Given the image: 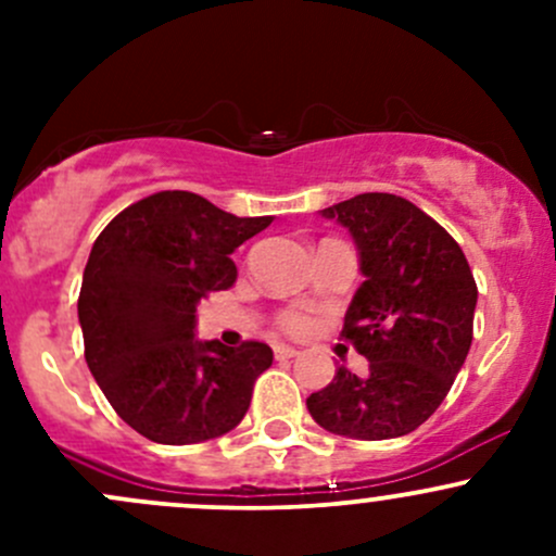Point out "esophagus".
I'll use <instances>...</instances> for the list:
<instances>
[{
	"label": "esophagus",
	"mask_w": 556,
	"mask_h": 556,
	"mask_svg": "<svg viewBox=\"0 0 556 556\" xmlns=\"http://www.w3.org/2000/svg\"><path fill=\"white\" fill-rule=\"evenodd\" d=\"M295 355H299V350H295V346H288V344L274 346V357H277V361H290V357H295Z\"/></svg>",
	"instance_id": "1"
}]
</instances>
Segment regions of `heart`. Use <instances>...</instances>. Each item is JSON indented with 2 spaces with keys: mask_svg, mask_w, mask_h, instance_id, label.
<instances>
[{
  "mask_svg": "<svg viewBox=\"0 0 556 556\" xmlns=\"http://www.w3.org/2000/svg\"><path fill=\"white\" fill-rule=\"evenodd\" d=\"M306 325H309V317L301 312H288L282 317V328L290 330V333H301V330H306Z\"/></svg>",
  "mask_w": 556,
  "mask_h": 556,
  "instance_id": "obj_1",
  "label": "heart"
}]
</instances>
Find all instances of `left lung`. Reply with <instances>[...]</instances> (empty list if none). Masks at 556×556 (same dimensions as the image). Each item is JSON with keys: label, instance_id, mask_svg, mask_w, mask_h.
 Here are the masks:
<instances>
[{"label": "left lung", "instance_id": "obj_1", "mask_svg": "<svg viewBox=\"0 0 556 556\" xmlns=\"http://www.w3.org/2000/svg\"><path fill=\"white\" fill-rule=\"evenodd\" d=\"M350 231L363 282L344 336L368 361L363 377L339 366L306 408L319 428L384 441L417 430L444 403L473 341L479 290L463 250L412 201L361 193L319 210Z\"/></svg>", "mask_w": 556, "mask_h": 556}]
</instances>
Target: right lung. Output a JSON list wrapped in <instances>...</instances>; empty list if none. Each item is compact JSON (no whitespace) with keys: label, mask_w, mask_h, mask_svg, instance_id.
I'll use <instances>...</instances> for the list:
<instances>
[{"label":"right lung","mask_w":556,"mask_h":556,"mask_svg":"<svg viewBox=\"0 0 556 556\" xmlns=\"http://www.w3.org/2000/svg\"><path fill=\"white\" fill-rule=\"evenodd\" d=\"M271 226L204 195L164 190L123 210L99 233L83 271L86 363L117 417L155 444L185 446L237 428L271 346L195 339V306L237 282L231 255Z\"/></svg>","instance_id":"1"}]
</instances>
